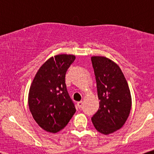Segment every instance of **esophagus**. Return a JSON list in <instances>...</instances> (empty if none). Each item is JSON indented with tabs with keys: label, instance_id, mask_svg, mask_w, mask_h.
Here are the masks:
<instances>
[{
	"label": "esophagus",
	"instance_id": "esophagus-1",
	"mask_svg": "<svg viewBox=\"0 0 154 154\" xmlns=\"http://www.w3.org/2000/svg\"><path fill=\"white\" fill-rule=\"evenodd\" d=\"M77 106H78V108H81L82 107L83 103H82V101H79V102H77Z\"/></svg>",
	"mask_w": 154,
	"mask_h": 154
}]
</instances>
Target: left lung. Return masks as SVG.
<instances>
[{"instance_id":"obj_1","label":"left lung","mask_w":154,"mask_h":154,"mask_svg":"<svg viewBox=\"0 0 154 154\" xmlns=\"http://www.w3.org/2000/svg\"><path fill=\"white\" fill-rule=\"evenodd\" d=\"M99 109L92 117L95 128L109 135L119 130L130 114L132 98L128 82L115 62L103 56H92Z\"/></svg>"}]
</instances>
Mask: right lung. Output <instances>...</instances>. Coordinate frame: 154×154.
Segmentation results:
<instances>
[{"label":"right lung","mask_w":154,"mask_h":154,"mask_svg":"<svg viewBox=\"0 0 154 154\" xmlns=\"http://www.w3.org/2000/svg\"><path fill=\"white\" fill-rule=\"evenodd\" d=\"M75 60L74 55L59 54L39 69L29 88L28 104L32 115L45 131L56 133L69 123L76 109L68 92L65 76Z\"/></svg>","instance_id":"obj_1"}]
</instances>
